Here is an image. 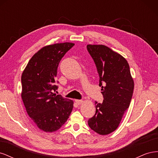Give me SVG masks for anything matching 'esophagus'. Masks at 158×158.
<instances>
[{"label": "esophagus", "instance_id": "1", "mask_svg": "<svg viewBox=\"0 0 158 158\" xmlns=\"http://www.w3.org/2000/svg\"><path fill=\"white\" fill-rule=\"evenodd\" d=\"M75 102L77 103L78 105H80V104H82L83 102H84V101L83 100H80V99H76L75 100Z\"/></svg>", "mask_w": 158, "mask_h": 158}]
</instances>
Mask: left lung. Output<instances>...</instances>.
Returning a JSON list of instances; mask_svg holds the SVG:
<instances>
[{"label": "left lung", "instance_id": "left-lung-1", "mask_svg": "<svg viewBox=\"0 0 158 158\" xmlns=\"http://www.w3.org/2000/svg\"><path fill=\"white\" fill-rule=\"evenodd\" d=\"M99 76L102 103L95 102V114L88 120L90 128L107 135L117 128L130 106L134 80L127 60L120 54L103 45H88Z\"/></svg>", "mask_w": 158, "mask_h": 158}]
</instances>
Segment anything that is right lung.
I'll use <instances>...</instances> for the list:
<instances>
[{"instance_id":"1","label":"right lung","mask_w":158,"mask_h":158,"mask_svg":"<svg viewBox=\"0 0 158 158\" xmlns=\"http://www.w3.org/2000/svg\"><path fill=\"white\" fill-rule=\"evenodd\" d=\"M74 45L66 42L44 47L31 57L22 74L21 96L26 111L46 132L59 130L73 111V100L54 92L58 88L55 83L59 64Z\"/></svg>"}]
</instances>
